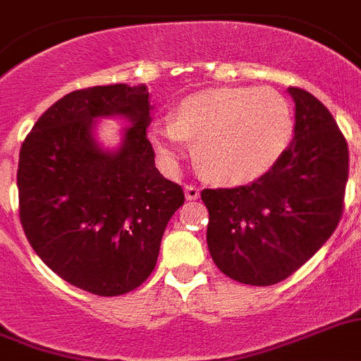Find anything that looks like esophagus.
<instances>
[{
    "label": "esophagus",
    "mask_w": 361,
    "mask_h": 361,
    "mask_svg": "<svg viewBox=\"0 0 361 361\" xmlns=\"http://www.w3.org/2000/svg\"><path fill=\"white\" fill-rule=\"evenodd\" d=\"M184 195H186L188 201H195V199L201 197V190L197 186H193V184H186V186H184Z\"/></svg>",
    "instance_id": "34e87169"
}]
</instances>
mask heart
Returning <instances> with one entry per match:
<instances>
[{
	"instance_id": "b5f03b06",
	"label": "heart",
	"mask_w": 361,
	"mask_h": 361,
	"mask_svg": "<svg viewBox=\"0 0 361 361\" xmlns=\"http://www.w3.org/2000/svg\"><path fill=\"white\" fill-rule=\"evenodd\" d=\"M288 102L269 87L206 89L184 98L173 120H153L149 144L166 168H177L195 142L197 168L214 183H254L279 162L292 140Z\"/></svg>"
}]
</instances>
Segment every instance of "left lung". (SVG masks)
<instances>
[{
  "mask_svg": "<svg viewBox=\"0 0 361 361\" xmlns=\"http://www.w3.org/2000/svg\"><path fill=\"white\" fill-rule=\"evenodd\" d=\"M294 138L269 173L248 186L202 190L208 250L217 269L245 285L269 286L303 267L327 243L343 210L349 149L318 98L288 87Z\"/></svg>",
  "mask_w": 361,
  "mask_h": 361,
  "instance_id": "obj_1",
  "label": "left lung"
}]
</instances>
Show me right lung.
I'll list each match as a JSON object with an SVG mask.
<instances>
[{
    "instance_id": "obj_1",
    "label": "right lung",
    "mask_w": 361,
    "mask_h": 361,
    "mask_svg": "<svg viewBox=\"0 0 361 361\" xmlns=\"http://www.w3.org/2000/svg\"><path fill=\"white\" fill-rule=\"evenodd\" d=\"M146 85L80 89L52 104L21 144L20 221L39 259L97 295L135 290L153 272L169 219L184 204L147 140ZM130 122L118 148L96 140L100 118Z\"/></svg>"
}]
</instances>
